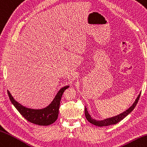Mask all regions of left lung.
<instances>
[{
  "label": "left lung",
  "instance_id": "1",
  "mask_svg": "<svg viewBox=\"0 0 147 147\" xmlns=\"http://www.w3.org/2000/svg\"><path fill=\"white\" fill-rule=\"evenodd\" d=\"M140 94H141V92H140L139 95L137 97H136L135 102H133L131 106H130L128 109H126L125 111L121 113L118 115H116L113 117H111V118H106L104 120H96L91 117V116L89 115V112H88L87 107H85V115H86V118L87 119L88 121L90 122V123H92V125H94L99 127L115 125V124L118 123V122L120 121H121L123 119L125 118L126 116H128L129 114L131 113L133 109H134L135 106H136V104L138 103V101L140 97Z\"/></svg>",
  "mask_w": 147,
  "mask_h": 147
}]
</instances>
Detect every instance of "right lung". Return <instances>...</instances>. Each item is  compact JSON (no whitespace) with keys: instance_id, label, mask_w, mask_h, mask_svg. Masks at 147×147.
Instances as JSON below:
<instances>
[{"instance_id":"1","label":"right lung","mask_w":147,"mask_h":147,"mask_svg":"<svg viewBox=\"0 0 147 147\" xmlns=\"http://www.w3.org/2000/svg\"><path fill=\"white\" fill-rule=\"evenodd\" d=\"M69 86L61 88L51 103L41 109H32L24 106L15 100L9 90H7V93L12 104L26 119L35 125L48 126L57 119L61 96L64 91Z\"/></svg>"}]
</instances>
